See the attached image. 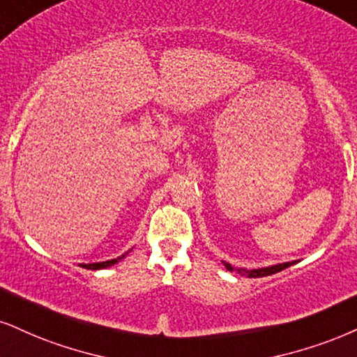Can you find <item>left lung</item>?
<instances>
[{"label": "left lung", "mask_w": 357, "mask_h": 357, "mask_svg": "<svg viewBox=\"0 0 357 357\" xmlns=\"http://www.w3.org/2000/svg\"><path fill=\"white\" fill-rule=\"evenodd\" d=\"M294 263H296V261H288V263H281V265H273V266H268V268H258V270H243V268H233L230 263H223V265H225L228 271H236V273H240V275L248 276V278H261V276L275 275V273L284 270V268L291 266V265H294Z\"/></svg>", "instance_id": "8db88e82"}]
</instances>
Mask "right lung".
<instances>
[{
    "label": "right lung",
    "instance_id": "obj_1",
    "mask_svg": "<svg viewBox=\"0 0 357 357\" xmlns=\"http://www.w3.org/2000/svg\"><path fill=\"white\" fill-rule=\"evenodd\" d=\"M121 258H124V255L119 258H114V259H109V261H100V263H91V265H82V268H87V270H102V268H107V266H112L116 265Z\"/></svg>",
    "mask_w": 357,
    "mask_h": 357
}]
</instances>
